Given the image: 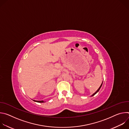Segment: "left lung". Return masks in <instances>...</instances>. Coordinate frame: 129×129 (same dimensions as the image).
<instances>
[{
    "label": "left lung",
    "mask_w": 129,
    "mask_h": 129,
    "mask_svg": "<svg viewBox=\"0 0 129 129\" xmlns=\"http://www.w3.org/2000/svg\"><path fill=\"white\" fill-rule=\"evenodd\" d=\"M102 84H103V83H102V84H101V86H100V87H99V89H98V90H97V91H96V92H95V93H93V94H92V96H93V95H95V94H96V93H97V92H99V90H100V89H101V87H102Z\"/></svg>",
    "instance_id": "left-lung-1"
}]
</instances>
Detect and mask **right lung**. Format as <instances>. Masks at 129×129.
<instances>
[{
	"mask_svg": "<svg viewBox=\"0 0 129 129\" xmlns=\"http://www.w3.org/2000/svg\"><path fill=\"white\" fill-rule=\"evenodd\" d=\"M34 102H36L38 103H44V102L43 101H35V100H33Z\"/></svg>",
	"mask_w": 129,
	"mask_h": 129,
	"instance_id": "1",
	"label": "right lung"
}]
</instances>
